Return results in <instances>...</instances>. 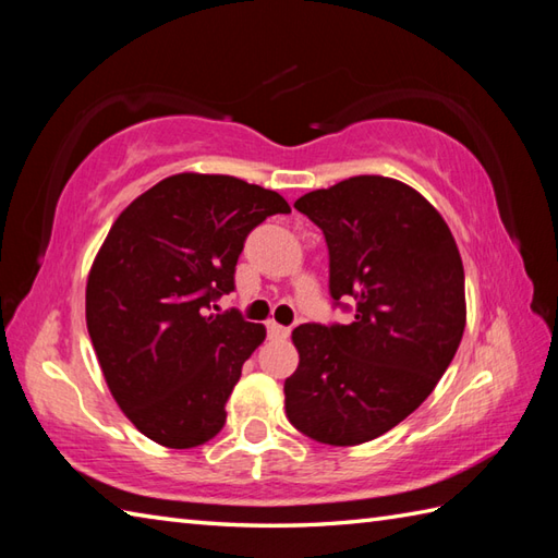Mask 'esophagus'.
Instances as JSON below:
<instances>
[{
    "label": "esophagus",
    "instance_id": "esophagus-1",
    "mask_svg": "<svg viewBox=\"0 0 558 558\" xmlns=\"http://www.w3.org/2000/svg\"><path fill=\"white\" fill-rule=\"evenodd\" d=\"M268 336L270 338H288L290 336V328L288 326H280L276 322H268Z\"/></svg>",
    "mask_w": 558,
    "mask_h": 558
}]
</instances>
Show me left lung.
<instances>
[{"mask_svg": "<svg viewBox=\"0 0 558 558\" xmlns=\"http://www.w3.org/2000/svg\"><path fill=\"white\" fill-rule=\"evenodd\" d=\"M294 208L322 228L330 298H352V324L292 330L300 366L286 378L294 429L357 446L417 410L465 330V270L446 220L412 186L360 174Z\"/></svg>", "mask_w": 558, "mask_h": 558, "instance_id": "1", "label": "left lung"}]
</instances>
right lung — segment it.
Wrapping results in <instances>:
<instances>
[{
	"label": "right lung",
	"instance_id": "add662e5",
	"mask_svg": "<svg viewBox=\"0 0 558 558\" xmlns=\"http://www.w3.org/2000/svg\"><path fill=\"white\" fill-rule=\"evenodd\" d=\"M276 213H290L278 192L182 172L132 201L105 236L86 286L88 336L117 405L150 441L194 448L225 426L266 328L210 304L234 290L246 234Z\"/></svg>",
	"mask_w": 558,
	"mask_h": 558
}]
</instances>
